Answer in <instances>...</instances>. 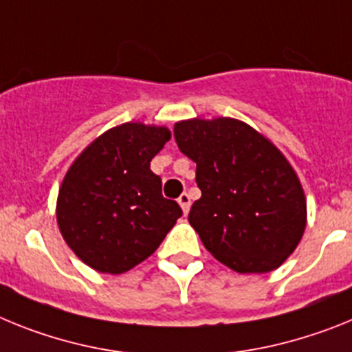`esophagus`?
Segmentation results:
<instances>
[{"label": "esophagus", "instance_id": "1", "mask_svg": "<svg viewBox=\"0 0 352 352\" xmlns=\"http://www.w3.org/2000/svg\"><path fill=\"white\" fill-rule=\"evenodd\" d=\"M179 206L182 207L184 214L189 212V207H191V198H189L188 193L180 195V197H179Z\"/></svg>", "mask_w": 352, "mask_h": 352}]
</instances>
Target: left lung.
<instances>
[{"label":"left lung","instance_id":"left-lung-1","mask_svg":"<svg viewBox=\"0 0 352 352\" xmlns=\"http://www.w3.org/2000/svg\"><path fill=\"white\" fill-rule=\"evenodd\" d=\"M180 152L197 163L201 197L189 223L237 273H269L294 252L307 227L298 175L273 143L235 118L177 122Z\"/></svg>","mask_w":352,"mask_h":352}]
</instances>
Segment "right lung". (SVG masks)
<instances>
[{"label": "right lung", "instance_id": "right-lung-1", "mask_svg": "<svg viewBox=\"0 0 352 352\" xmlns=\"http://www.w3.org/2000/svg\"><path fill=\"white\" fill-rule=\"evenodd\" d=\"M170 136L166 127L127 122L100 134L69 168L58 193V227L91 269L129 271L159 248L182 216L151 170Z\"/></svg>", "mask_w": 352, "mask_h": 352}]
</instances>
